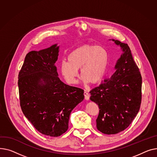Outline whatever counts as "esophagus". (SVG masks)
<instances>
[{
	"label": "esophagus",
	"mask_w": 157,
	"mask_h": 157,
	"mask_svg": "<svg viewBox=\"0 0 157 157\" xmlns=\"http://www.w3.org/2000/svg\"><path fill=\"white\" fill-rule=\"evenodd\" d=\"M84 95L86 100H89V94H88V93H87L86 91H85L84 93Z\"/></svg>",
	"instance_id": "1"
}]
</instances>
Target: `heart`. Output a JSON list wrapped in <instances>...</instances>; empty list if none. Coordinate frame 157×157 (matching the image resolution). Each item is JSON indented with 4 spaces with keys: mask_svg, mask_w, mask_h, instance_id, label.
<instances>
[{
    "mask_svg": "<svg viewBox=\"0 0 157 157\" xmlns=\"http://www.w3.org/2000/svg\"><path fill=\"white\" fill-rule=\"evenodd\" d=\"M109 54L103 47L84 45L72 51L67 56V61L60 63L59 70L64 80L69 84H75L78 70L84 84L90 82L97 84L103 80L107 71Z\"/></svg>",
    "mask_w": 157,
    "mask_h": 157,
    "instance_id": "heart-1",
    "label": "heart"
}]
</instances>
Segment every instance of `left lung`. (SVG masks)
Masks as SVG:
<instances>
[{
	"label": "left lung",
	"instance_id": "1",
	"mask_svg": "<svg viewBox=\"0 0 157 157\" xmlns=\"http://www.w3.org/2000/svg\"><path fill=\"white\" fill-rule=\"evenodd\" d=\"M122 49L115 72L92 89L90 99L99 109L96 119L98 131L115 134L124 131L133 121L141 103L142 77L128 45L112 39Z\"/></svg>",
	"mask_w": 157,
	"mask_h": 157
}]
</instances>
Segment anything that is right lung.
Instances as JSON below:
<instances>
[{
  "label": "right lung",
  "mask_w": 157,
  "mask_h": 157,
  "mask_svg": "<svg viewBox=\"0 0 157 157\" xmlns=\"http://www.w3.org/2000/svg\"><path fill=\"white\" fill-rule=\"evenodd\" d=\"M54 44L28 53L18 75L20 106L26 118L42 134L58 137L68 128L71 112L84 98V90L60 80Z\"/></svg>",
  "instance_id": "obj_1"
}]
</instances>
